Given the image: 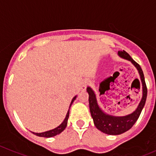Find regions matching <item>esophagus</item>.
<instances>
[{
    "label": "esophagus",
    "mask_w": 156,
    "mask_h": 156,
    "mask_svg": "<svg viewBox=\"0 0 156 156\" xmlns=\"http://www.w3.org/2000/svg\"><path fill=\"white\" fill-rule=\"evenodd\" d=\"M88 82L87 81H84L82 82V84H81V90H84L86 89V87H87V85Z\"/></svg>",
    "instance_id": "esophagus-1"
}]
</instances>
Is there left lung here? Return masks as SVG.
Wrapping results in <instances>:
<instances>
[{"label":"left lung","mask_w":156,"mask_h":156,"mask_svg":"<svg viewBox=\"0 0 156 156\" xmlns=\"http://www.w3.org/2000/svg\"><path fill=\"white\" fill-rule=\"evenodd\" d=\"M118 53H119V56L120 57L130 61L134 65V66L138 70V72H139L141 81H142L143 97L139 105H138L137 108L133 113L125 116L118 117V116H112L110 115L106 114L100 108V106H98V103H97V97H96L94 91L90 87H87V91L88 94H89L90 111V114L93 118V120H94V125H95L96 127L98 130H100V131L109 135L121 134V133L126 132L127 130H128L129 129H130L133 127V125L137 121L138 118L140 117V115L141 112H142L143 108L144 107V105H145L146 97H147V87H146L144 72H143L140 66L137 62H135L130 57V55L125 50L119 51ZM111 78L112 77L108 78L107 79L104 80V81L100 83V89H99L100 92V95L104 94V92L106 91L105 87L108 84H109V79Z\"/></svg>","instance_id":"1"}]
</instances>
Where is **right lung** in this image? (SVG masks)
Masks as SVG:
<instances>
[{
  "instance_id": "add662e5",
  "label": "right lung",
  "mask_w": 156,
  "mask_h": 156,
  "mask_svg": "<svg viewBox=\"0 0 156 156\" xmlns=\"http://www.w3.org/2000/svg\"><path fill=\"white\" fill-rule=\"evenodd\" d=\"M76 97L77 96H75V97L72 99V102H71V103H70V106H69V108H70L72 103L74 102V100L76 99ZM69 108L68 110V112H67V114H66V116L65 119H64V121L62 122V124H61L60 125H59L57 127L53 129V130H48V131L43 132V133H34V132H31V133H33L34 134L37 135V136H43V137H51V136H56V135L60 133L61 132H62L64 130H65V128L67 126V122H68V119H69Z\"/></svg>"
}]
</instances>
